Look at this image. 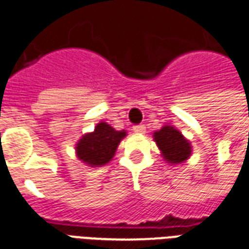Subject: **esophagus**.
<instances>
[{"label": "esophagus", "instance_id": "34e87169", "mask_svg": "<svg viewBox=\"0 0 249 249\" xmlns=\"http://www.w3.org/2000/svg\"><path fill=\"white\" fill-rule=\"evenodd\" d=\"M133 130H134L136 133H138V134H143V133L146 132V126L142 124L134 125V126H133Z\"/></svg>", "mask_w": 249, "mask_h": 249}]
</instances>
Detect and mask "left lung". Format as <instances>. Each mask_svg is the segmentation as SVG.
Masks as SVG:
<instances>
[{"mask_svg": "<svg viewBox=\"0 0 249 249\" xmlns=\"http://www.w3.org/2000/svg\"><path fill=\"white\" fill-rule=\"evenodd\" d=\"M155 143L163 159L171 166L184 163L192 155V145L174 125H163L153 133Z\"/></svg>", "mask_w": 249, "mask_h": 249, "instance_id": "obj_1", "label": "left lung"}]
</instances>
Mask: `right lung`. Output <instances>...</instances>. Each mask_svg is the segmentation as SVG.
<instances>
[{
	"label": "right lung",
	"instance_id": "obj_1",
	"mask_svg": "<svg viewBox=\"0 0 249 249\" xmlns=\"http://www.w3.org/2000/svg\"><path fill=\"white\" fill-rule=\"evenodd\" d=\"M126 137V130H116L111 125L100 121L90 133H85L75 143V155L89 167H102L115 157L121 140Z\"/></svg>",
	"mask_w": 249,
	"mask_h": 249
}]
</instances>
